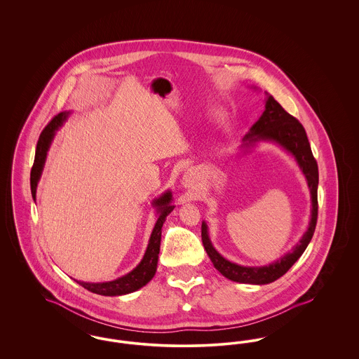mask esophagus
Listing matches in <instances>:
<instances>
[{"label":"esophagus","mask_w":359,"mask_h":359,"mask_svg":"<svg viewBox=\"0 0 359 359\" xmlns=\"http://www.w3.org/2000/svg\"><path fill=\"white\" fill-rule=\"evenodd\" d=\"M192 182H194V176L187 172V173L183 176V186H184V187H191V186H192Z\"/></svg>","instance_id":"esophagus-1"}]
</instances>
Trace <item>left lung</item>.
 Instances as JSON below:
<instances>
[{
  "mask_svg": "<svg viewBox=\"0 0 359 359\" xmlns=\"http://www.w3.org/2000/svg\"><path fill=\"white\" fill-rule=\"evenodd\" d=\"M258 142H274L278 147H281L284 151H287L294 157L299 168L306 176L312 203L307 231L303 234L299 243H296V246H293V249L287 255L277 258L269 265L262 266L238 265L221 256L211 243V239L208 237V227L205 222H202V241L205 252L211 262L214 264L215 269L221 272L226 278L242 284L265 285L273 283L277 278L287 273L290 266L304 253L308 243L312 239L318 221L319 171L318 163L311 151L307 133L303 125L294 117H292L290 113H287L281 107V104L268 93L265 98V110L256 123L250 128L248 135L243 137L242 148L248 149L256 147Z\"/></svg>",
  "mask_w": 359,
  "mask_h": 359,
  "instance_id": "8db88e82",
  "label": "left lung"
}]
</instances>
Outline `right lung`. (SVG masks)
I'll return each mask as SVG.
<instances>
[{"label": "right lung", "mask_w": 359, "mask_h": 359, "mask_svg": "<svg viewBox=\"0 0 359 359\" xmlns=\"http://www.w3.org/2000/svg\"><path fill=\"white\" fill-rule=\"evenodd\" d=\"M69 111H62L57 116H55L39 137V141L36 145V154H34V167L31 171V191H32L34 201H36L37 183L44 170L47 154L50 151L53 137L56 135V130L69 118ZM172 201H173L172 192L168 189L152 202V205L156 207V211H157V221L152 230L145 255L142 257L141 262L132 272L118 277L117 280L106 281V283H85L78 280L75 281L86 290L102 296H121V294L132 293L147 285L154 278L157 269V259H158L160 241H161V227H163V223L165 222V218L175 208V205H172Z\"/></svg>", "instance_id": "add662e5"}]
</instances>
